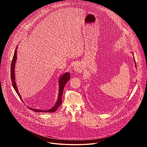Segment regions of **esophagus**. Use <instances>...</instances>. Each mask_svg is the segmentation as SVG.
I'll list each match as a JSON object with an SVG mask.
<instances>
[{"label":"esophagus","mask_w":147,"mask_h":147,"mask_svg":"<svg viewBox=\"0 0 147 147\" xmlns=\"http://www.w3.org/2000/svg\"><path fill=\"white\" fill-rule=\"evenodd\" d=\"M76 72H78V73H81L82 71V67L78 65V64H76L75 65V66L74 67V69H73Z\"/></svg>","instance_id":"obj_1"}]
</instances>
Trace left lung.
I'll return each instance as SVG.
<instances>
[{"label":"left lung","mask_w":147,"mask_h":147,"mask_svg":"<svg viewBox=\"0 0 147 147\" xmlns=\"http://www.w3.org/2000/svg\"><path fill=\"white\" fill-rule=\"evenodd\" d=\"M134 61L136 62V61H135V59H134Z\"/></svg>","instance_id":"8db88e82"}]
</instances>
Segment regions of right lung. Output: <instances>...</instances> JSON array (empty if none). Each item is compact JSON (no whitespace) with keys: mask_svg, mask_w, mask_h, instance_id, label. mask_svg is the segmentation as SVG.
Masks as SVG:
<instances>
[{"mask_svg":"<svg viewBox=\"0 0 147 147\" xmlns=\"http://www.w3.org/2000/svg\"><path fill=\"white\" fill-rule=\"evenodd\" d=\"M17 59V51L15 50L14 54L13 57V60L11 61V82H12V85L13 86L14 89L16 91L17 94H18V96L22 99V98H21V95L18 92L16 84V82H15V76H14V67H15V63ZM70 75L69 73H66L64 74L62 76H61L60 78L59 79V97L58 99L57 100L56 103L55 104V105L51 109L48 110V111H44V110H39V109H32V108H30L31 110L35 112H54L56 111V109L59 107V106L61 105L62 100H61V98H62V94L63 92V89L65 87V86L66 84V82L70 80Z\"/></svg>","mask_w":147,"mask_h":147,"instance_id":"right-lung-1","label":"right lung"}]
</instances>
